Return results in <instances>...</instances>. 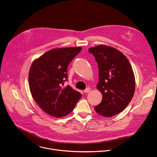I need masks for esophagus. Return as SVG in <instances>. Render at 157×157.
Segmentation results:
<instances>
[{
    "instance_id": "obj_1",
    "label": "esophagus",
    "mask_w": 157,
    "mask_h": 157,
    "mask_svg": "<svg viewBox=\"0 0 157 157\" xmlns=\"http://www.w3.org/2000/svg\"><path fill=\"white\" fill-rule=\"evenodd\" d=\"M91 88H87L86 90H85L84 91V92L85 93H90V91H91Z\"/></svg>"
}]
</instances>
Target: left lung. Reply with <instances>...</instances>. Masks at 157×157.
Masks as SVG:
<instances>
[{
	"mask_svg": "<svg viewBox=\"0 0 157 157\" xmlns=\"http://www.w3.org/2000/svg\"><path fill=\"white\" fill-rule=\"evenodd\" d=\"M98 64L99 82L97 89L103 95L101 102L94 106L99 115L111 117L123 111L133 98L135 78L126 57L111 46L101 44L91 48Z\"/></svg>",
	"mask_w": 157,
	"mask_h": 157,
	"instance_id": "1",
	"label": "left lung"
}]
</instances>
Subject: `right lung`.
Listing matches in <instances>:
<instances>
[{"mask_svg": "<svg viewBox=\"0 0 157 157\" xmlns=\"http://www.w3.org/2000/svg\"><path fill=\"white\" fill-rule=\"evenodd\" d=\"M81 49V47L52 49L36 59L30 67L28 78L34 100L55 118L67 115L82 96L69 85L63 87L67 78V66Z\"/></svg>", "mask_w": 157, "mask_h": 157, "instance_id": "right-lung-1", "label": "right lung"}]
</instances>
